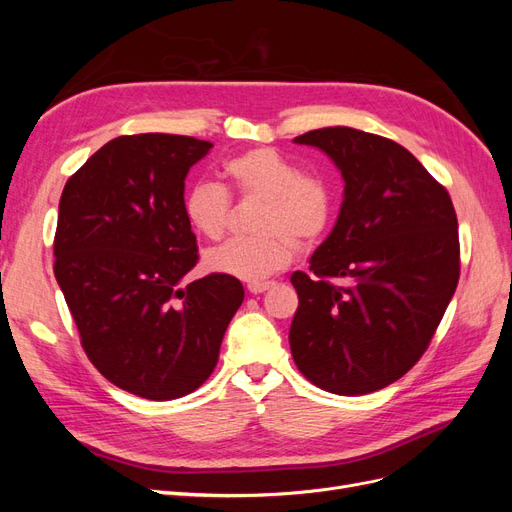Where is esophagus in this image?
<instances>
[{"label":"esophagus","mask_w":512,"mask_h":512,"mask_svg":"<svg viewBox=\"0 0 512 512\" xmlns=\"http://www.w3.org/2000/svg\"><path fill=\"white\" fill-rule=\"evenodd\" d=\"M269 288H273L271 282H265V284H250L247 286V290H250L252 294H260V292H267Z\"/></svg>","instance_id":"1"}]
</instances>
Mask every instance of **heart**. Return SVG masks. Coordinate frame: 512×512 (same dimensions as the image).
Wrapping results in <instances>:
<instances>
[{
  "label": "heart",
  "mask_w": 512,
  "mask_h": 512,
  "mask_svg": "<svg viewBox=\"0 0 512 512\" xmlns=\"http://www.w3.org/2000/svg\"><path fill=\"white\" fill-rule=\"evenodd\" d=\"M232 192L243 200H260L256 239H232L205 254L213 273L262 282L292 260L294 246L314 245L329 228L333 196L316 175L299 173L280 153L260 147L241 153L224 166ZM185 218L200 235L218 241L228 228L230 198L224 188L200 181L183 198Z\"/></svg>",
  "instance_id": "heart-1"
}]
</instances>
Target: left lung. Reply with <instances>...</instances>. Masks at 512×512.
<instances>
[{"instance_id": "obj_1", "label": "left lung", "mask_w": 512, "mask_h": 512, "mask_svg": "<svg viewBox=\"0 0 512 512\" xmlns=\"http://www.w3.org/2000/svg\"><path fill=\"white\" fill-rule=\"evenodd\" d=\"M294 143L327 153L344 179L331 235L294 271L290 350L335 395L393 384L427 350L459 282L457 215L444 185L391 138L320 128Z\"/></svg>"}]
</instances>
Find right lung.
I'll use <instances>...</instances> for the list:
<instances>
[{"label":"right lung","instance_id":"right-lung-1","mask_svg":"<svg viewBox=\"0 0 512 512\" xmlns=\"http://www.w3.org/2000/svg\"><path fill=\"white\" fill-rule=\"evenodd\" d=\"M211 147L177 134L113 138L59 200L53 271L81 346L108 382L153 401L188 395L211 376L243 303L237 277L183 286L198 262L185 177Z\"/></svg>","mask_w":512,"mask_h":512}]
</instances>
